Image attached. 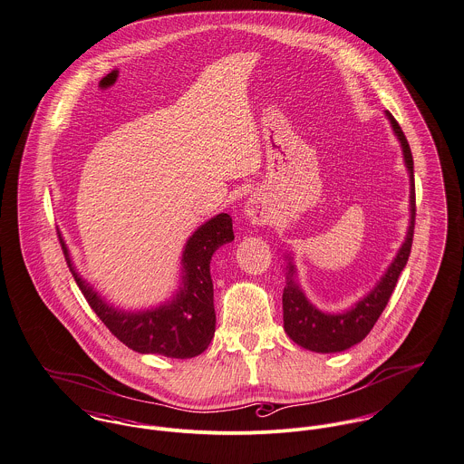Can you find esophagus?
Segmentation results:
<instances>
[{
  "label": "esophagus",
  "mask_w": 464,
  "mask_h": 464,
  "mask_svg": "<svg viewBox=\"0 0 464 464\" xmlns=\"http://www.w3.org/2000/svg\"><path fill=\"white\" fill-rule=\"evenodd\" d=\"M244 217H246L251 224H266V222H269L271 213H269V208L266 206L264 198H262L260 195L253 193V195L247 198L246 206H244Z\"/></svg>",
  "instance_id": "1"
}]
</instances>
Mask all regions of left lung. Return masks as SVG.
<instances>
[{"label":"left lung","mask_w":464,"mask_h":464,"mask_svg":"<svg viewBox=\"0 0 464 464\" xmlns=\"http://www.w3.org/2000/svg\"><path fill=\"white\" fill-rule=\"evenodd\" d=\"M385 117L389 119L394 135L398 137L403 151V160L409 171L411 179V220L405 242L401 244L400 251L396 253L394 260L383 273V276L376 282V285L360 298L353 307L342 311V313H324L316 305L309 302L305 296L300 282L298 273L295 266L293 255H284L287 266H285V287L282 296L284 305V329L289 334V338L298 343L300 347L331 354V353H342L351 349L353 345L360 343L374 327L378 318L382 316L383 309L387 307L391 295L398 284V278L401 271L405 269L411 249H412V238H414V224H416V186H414V160L412 151L407 142V137L398 124V121L392 117L391 111L385 110Z\"/></svg>","instance_id":"8db88e82"}]
</instances>
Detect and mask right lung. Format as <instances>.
Wrapping results in <instances>:
<instances>
[{
	"label": "right lung",
	"instance_id": "right-lung-1",
	"mask_svg": "<svg viewBox=\"0 0 464 464\" xmlns=\"http://www.w3.org/2000/svg\"><path fill=\"white\" fill-rule=\"evenodd\" d=\"M59 238L68 267L86 302L126 347L140 354H160L177 360L195 358L208 349L217 322L209 264L220 246L235 240L233 220L227 213H218L193 231L180 256L179 287L160 305L142 311H124L106 302L77 273L66 242L61 235Z\"/></svg>",
	"mask_w": 464,
	"mask_h": 464
}]
</instances>
